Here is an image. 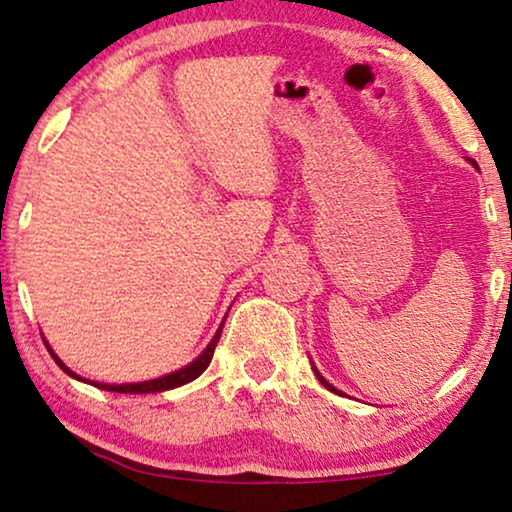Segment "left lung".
Listing matches in <instances>:
<instances>
[{"mask_svg":"<svg viewBox=\"0 0 512 512\" xmlns=\"http://www.w3.org/2000/svg\"><path fill=\"white\" fill-rule=\"evenodd\" d=\"M466 160H468V163H471L473 167H478V163H475V160H473V158H466ZM510 284H512V275H510ZM312 370H314V375H317V380H319L321 384H324V387H326L328 391H333V394H340V389H335V387H333V384H331V382H328V380H326V377L319 373V370H317V366H314V363H312Z\"/></svg>","mask_w":512,"mask_h":512,"instance_id":"1","label":"left lung"}]
</instances>
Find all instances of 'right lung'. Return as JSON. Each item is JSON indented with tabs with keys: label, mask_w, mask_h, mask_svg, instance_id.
I'll return each instance as SVG.
<instances>
[{
	"label": "right lung",
	"mask_w": 512,
	"mask_h": 512,
	"mask_svg": "<svg viewBox=\"0 0 512 512\" xmlns=\"http://www.w3.org/2000/svg\"><path fill=\"white\" fill-rule=\"evenodd\" d=\"M223 324H226V317H223V321L219 324V328H216L214 338L209 340V345H207L205 349H202L200 356H195V359H193L191 363H188V366L179 368V370H172V373H167V375L153 377V380H144V382L107 384V382H93V380H86V377L76 375L72 368H67V366H65V361H62L60 356L53 352V349H51V345H48V340H46V338H44V345H46L48 352H51V356L55 359V363H58V366H60L62 370H65V373H67L69 377H74V380L86 382V384H93V387H97V389H104V391H116V394H160V391H170V389H177V387H181V384L193 382L195 377H200L202 373H205L207 366H209V361H212V356H214V347H216V342H219V338H221Z\"/></svg>",
	"instance_id": "right-lung-1"
}]
</instances>
